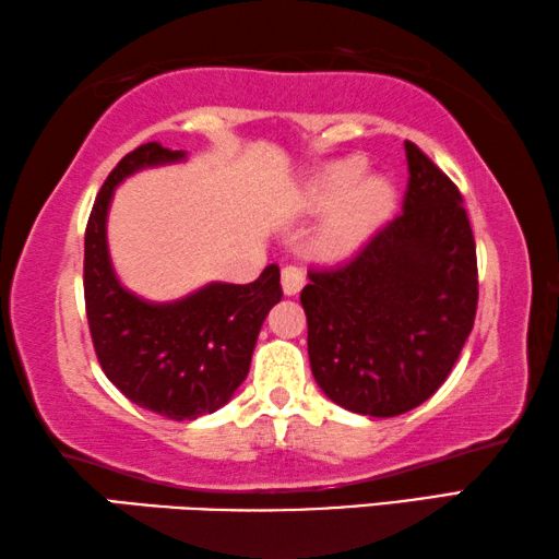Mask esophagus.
I'll return each mask as SVG.
<instances>
[{"mask_svg": "<svg viewBox=\"0 0 559 559\" xmlns=\"http://www.w3.org/2000/svg\"><path fill=\"white\" fill-rule=\"evenodd\" d=\"M304 283H306V273L304 269H298V265H286V269L281 271V286L286 296H296L298 290L304 288Z\"/></svg>", "mask_w": 559, "mask_h": 559, "instance_id": "1", "label": "esophagus"}]
</instances>
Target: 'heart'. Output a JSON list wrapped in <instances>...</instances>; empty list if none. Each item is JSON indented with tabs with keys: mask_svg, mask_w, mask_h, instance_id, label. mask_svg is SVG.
<instances>
[{
	"mask_svg": "<svg viewBox=\"0 0 559 559\" xmlns=\"http://www.w3.org/2000/svg\"><path fill=\"white\" fill-rule=\"evenodd\" d=\"M358 156L323 166L306 183V203L328 211L316 236L318 253L341 259L368 241V236L391 216L395 191L383 176H368Z\"/></svg>",
	"mask_w": 559,
	"mask_h": 559,
	"instance_id": "obj_1",
	"label": "heart"
}]
</instances>
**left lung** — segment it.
Here are the masks:
<instances>
[{
    "instance_id": "1",
    "label": "left lung",
    "mask_w": 559,
    "mask_h": 559,
    "mask_svg": "<svg viewBox=\"0 0 559 559\" xmlns=\"http://www.w3.org/2000/svg\"><path fill=\"white\" fill-rule=\"evenodd\" d=\"M403 214L356 259L308 271L300 290L321 391L350 413L393 418L445 383L473 331L477 255L457 186L405 141Z\"/></svg>"
}]
</instances>
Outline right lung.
Returning a JSON list of instances; mask_svg holds the SVG:
<instances>
[{
  "mask_svg": "<svg viewBox=\"0 0 559 559\" xmlns=\"http://www.w3.org/2000/svg\"><path fill=\"white\" fill-rule=\"evenodd\" d=\"M183 158L186 152L148 141L106 176L84 236V300L106 378L139 407L197 420L231 401L246 380L255 338L283 290L276 263L246 286L209 283L171 304H148L121 286L106 243L114 189L141 168Z\"/></svg>",
  "mask_w": 559,
  "mask_h": 559,
  "instance_id": "1",
  "label": "right lung"
}]
</instances>
